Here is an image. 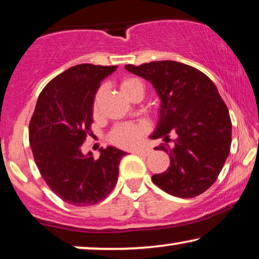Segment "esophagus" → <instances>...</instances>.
Returning a JSON list of instances; mask_svg holds the SVG:
<instances>
[{"mask_svg":"<svg viewBox=\"0 0 259 259\" xmlns=\"http://www.w3.org/2000/svg\"><path fill=\"white\" fill-rule=\"evenodd\" d=\"M151 149L148 148H137V149H133L132 153L134 154H138V155H142V156H148L151 154Z\"/></svg>","mask_w":259,"mask_h":259,"instance_id":"34e87169","label":"esophagus"}]
</instances>
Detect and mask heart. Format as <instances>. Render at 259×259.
I'll list each match as a JSON object with an SVG mask.
<instances>
[{
    "instance_id": "1",
    "label": "heart",
    "mask_w": 259,
    "mask_h": 259,
    "mask_svg": "<svg viewBox=\"0 0 259 259\" xmlns=\"http://www.w3.org/2000/svg\"><path fill=\"white\" fill-rule=\"evenodd\" d=\"M137 88L144 89L141 81L137 79V78H126V79H123L120 84V89L125 96L128 95L132 90ZM103 93L104 88H100L99 91L97 92L95 104H93L95 110H97L99 106V102ZM146 131H147V126H146L145 123H120V125L115 126L113 131H112L110 134V139L113 144L120 146V147H133V146L139 144V141H140L141 138L144 137Z\"/></svg>"
}]
</instances>
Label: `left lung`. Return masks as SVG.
Returning <instances> with one entry per match:
<instances>
[{
	"mask_svg": "<svg viewBox=\"0 0 259 259\" xmlns=\"http://www.w3.org/2000/svg\"><path fill=\"white\" fill-rule=\"evenodd\" d=\"M125 69L149 81L160 99L159 121L151 138H175L169 151L155 147L169 152L170 163L152 181L176 197L204 193L222 170L231 145L229 111L215 84L195 67L174 61Z\"/></svg>",
	"mask_w": 259,
	"mask_h": 259,
	"instance_id": "left-lung-1",
	"label": "left lung"
}]
</instances>
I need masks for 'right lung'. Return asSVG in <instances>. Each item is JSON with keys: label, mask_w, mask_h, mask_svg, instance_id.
<instances>
[{"label": "right lung", "mask_w": 259, "mask_h": 259, "mask_svg": "<svg viewBox=\"0 0 259 259\" xmlns=\"http://www.w3.org/2000/svg\"><path fill=\"white\" fill-rule=\"evenodd\" d=\"M115 70L93 64L70 67L43 89L30 120L29 141L40 175L58 197L76 207L98 203L112 192L127 154L108 146L95 160L80 148L92 132L96 93Z\"/></svg>", "instance_id": "right-lung-1"}]
</instances>
